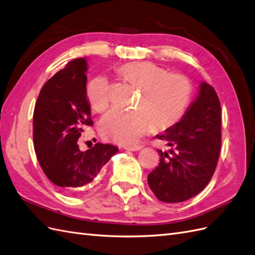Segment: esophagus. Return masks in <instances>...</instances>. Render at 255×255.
<instances>
[{
  "mask_svg": "<svg viewBox=\"0 0 255 255\" xmlns=\"http://www.w3.org/2000/svg\"><path fill=\"white\" fill-rule=\"evenodd\" d=\"M125 149H127V151H139V149L142 148V145H127L124 147Z\"/></svg>",
  "mask_w": 255,
  "mask_h": 255,
  "instance_id": "obj_1",
  "label": "esophagus"
}]
</instances>
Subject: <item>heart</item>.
I'll list each match as a JSON object with an SVG mask.
<instances>
[{"label": "heart", "mask_w": 255, "mask_h": 255, "mask_svg": "<svg viewBox=\"0 0 255 255\" xmlns=\"http://www.w3.org/2000/svg\"><path fill=\"white\" fill-rule=\"evenodd\" d=\"M124 81L140 88L135 111L112 110L100 122L106 138L119 143H134L151 126L165 130L175 125L190 106L193 87L180 73H167L165 68L149 61H135L117 69ZM90 107L99 113L111 103V87L107 77L98 76L87 87Z\"/></svg>", "instance_id": "heart-1"}]
</instances>
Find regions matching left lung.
<instances>
[{
	"mask_svg": "<svg viewBox=\"0 0 255 255\" xmlns=\"http://www.w3.org/2000/svg\"><path fill=\"white\" fill-rule=\"evenodd\" d=\"M172 149L147 175L154 195L164 202H181L200 193L211 180L221 149V104L214 88L202 82L182 120L157 134Z\"/></svg>",
	"mask_w": 255,
	"mask_h": 255,
	"instance_id": "left-lung-1",
	"label": "left lung"
}]
</instances>
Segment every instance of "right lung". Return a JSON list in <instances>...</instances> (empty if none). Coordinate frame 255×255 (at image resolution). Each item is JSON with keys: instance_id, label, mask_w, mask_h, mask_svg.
Segmentation results:
<instances>
[{"instance_id": "right-lung-1", "label": "right lung", "mask_w": 255, "mask_h": 255, "mask_svg": "<svg viewBox=\"0 0 255 255\" xmlns=\"http://www.w3.org/2000/svg\"><path fill=\"white\" fill-rule=\"evenodd\" d=\"M87 61L77 58L45 83L35 103L33 141L38 162L62 192L75 195L93 182L119 151L96 144L82 152L77 140L84 127L93 126L86 96Z\"/></svg>"}]
</instances>
